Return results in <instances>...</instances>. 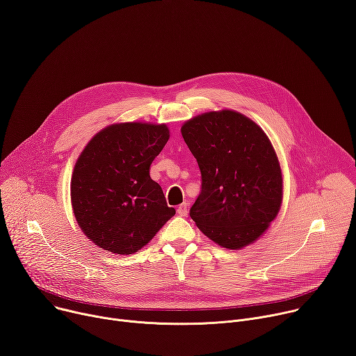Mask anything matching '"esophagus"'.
<instances>
[{"label": "esophagus", "mask_w": 356, "mask_h": 356, "mask_svg": "<svg viewBox=\"0 0 356 356\" xmlns=\"http://www.w3.org/2000/svg\"><path fill=\"white\" fill-rule=\"evenodd\" d=\"M177 213H178L179 216H186V215H188V204H186V202L181 204V205L178 207V209H177Z\"/></svg>", "instance_id": "esophagus-1"}]
</instances>
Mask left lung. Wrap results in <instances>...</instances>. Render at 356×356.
<instances>
[{
    "mask_svg": "<svg viewBox=\"0 0 356 356\" xmlns=\"http://www.w3.org/2000/svg\"><path fill=\"white\" fill-rule=\"evenodd\" d=\"M181 132L201 171V193L189 216L221 247H247L264 234L282 202L281 167L268 136L228 109L189 120Z\"/></svg>",
    "mask_w": 356,
    "mask_h": 356,
    "instance_id": "8db88e82",
    "label": "left lung"
}]
</instances>
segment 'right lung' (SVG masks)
<instances>
[{
	"label": "right lung",
	"instance_id": "right-lung-1",
	"mask_svg": "<svg viewBox=\"0 0 356 356\" xmlns=\"http://www.w3.org/2000/svg\"><path fill=\"white\" fill-rule=\"evenodd\" d=\"M170 138L167 125L115 124L98 132L79 155L71 178L76 222L99 248L140 251L175 209L149 167Z\"/></svg>",
	"mask_w": 356,
	"mask_h": 356
}]
</instances>
